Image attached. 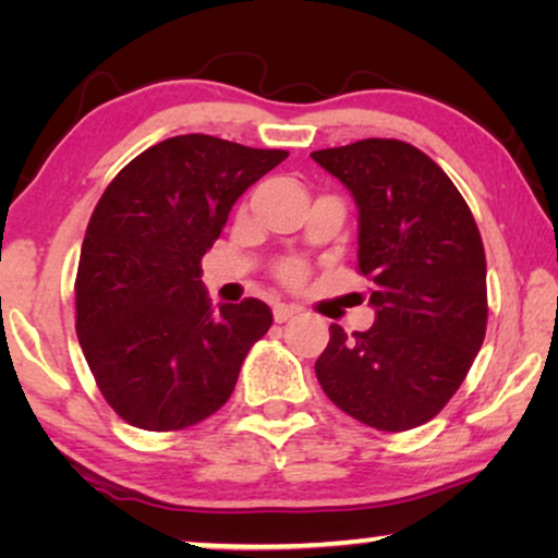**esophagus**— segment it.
<instances>
[{
    "instance_id": "esophagus-1",
    "label": "esophagus",
    "mask_w": 558,
    "mask_h": 558,
    "mask_svg": "<svg viewBox=\"0 0 558 558\" xmlns=\"http://www.w3.org/2000/svg\"><path fill=\"white\" fill-rule=\"evenodd\" d=\"M296 312H300V307H294V304H284V302L274 304V319H277L279 325L287 323V319H292Z\"/></svg>"
}]
</instances>
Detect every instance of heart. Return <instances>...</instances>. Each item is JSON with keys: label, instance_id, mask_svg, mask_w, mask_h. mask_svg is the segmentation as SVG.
<instances>
[{"label": "heart", "instance_id": "obj_1", "mask_svg": "<svg viewBox=\"0 0 558 558\" xmlns=\"http://www.w3.org/2000/svg\"><path fill=\"white\" fill-rule=\"evenodd\" d=\"M279 274H281V279L289 281V284H300V281H304V277H307V266H304L302 262H287L279 269Z\"/></svg>", "mask_w": 558, "mask_h": 558}]
</instances>
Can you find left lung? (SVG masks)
<instances>
[{
	"instance_id": "8db88e82",
	"label": "left lung",
	"mask_w": 558,
	"mask_h": 558,
	"mask_svg": "<svg viewBox=\"0 0 558 558\" xmlns=\"http://www.w3.org/2000/svg\"><path fill=\"white\" fill-rule=\"evenodd\" d=\"M357 205V271L371 281V330L330 327L317 357L335 407L378 432L422 426L468 376L487 327L485 248L445 170L399 140L312 151Z\"/></svg>"
}]
</instances>
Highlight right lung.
I'll return each instance as SVG.
<instances>
[{
    "label": "right lung",
    "mask_w": 558,
    "mask_h": 558,
    "mask_svg": "<svg viewBox=\"0 0 558 558\" xmlns=\"http://www.w3.org/2000/svg\"><path fill=\"white\" fill-rule=\"evenodd\" d=\"M287 157L182 134L144 149L104 190L75 274V332L126 424L180 432L231 399L274 317L251 296L213 307L201 262L233 203Z\"/></svg>",
    "instance_id": "add662e5"
}]
</instances>
